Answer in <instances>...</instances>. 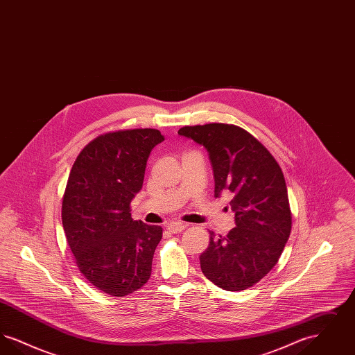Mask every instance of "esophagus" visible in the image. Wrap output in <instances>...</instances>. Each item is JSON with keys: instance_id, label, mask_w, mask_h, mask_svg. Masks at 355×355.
<instances>
[{"instance_id": "34e87169", "label": "esophagus", "mask_w": 355, "mask_h": 355, "mask_svg": "<svg viewBox=\"0 0 355 355\" xmlns=\"http://www.w3.org/2000/svg\"><path fill=\"white\" fill-rule=\"evenodd\" d=\"M166 227H168V230H169L170 233L175 234V233L184 232L186 229V225L185 223H181V222H171Z\"/></svg>"}]
</instances>
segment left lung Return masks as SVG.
<instances>
[{
    "label": "left lung",
    "instance_id": "1",
    "mask_svg": "<svg viewBox=\"0 0 355 355\" xmlns=\"http://www.w3.org/2000/svg\"><path fill=\"white\" fill-rule=\"evenodd\" d=\"M178 135L209 152L214 196H233L236 227L227 236L210 233L200 255L203 275L227 291L246 290L275 266L291 232L284 173L270 152L249 132L229 123L184 126Z\"/></svg>",
    "mask_w": 355,
    "mask_h": 355
}]
</instances>
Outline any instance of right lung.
Listing matches in <instances>:
<instances>
[{
    "label": "right lung",
    "mask_w": 355,
    "mask_h": 355,
    "mask_svg": "<svg viewBox=\"0 0 355 355\" xmlns=\"http://www.w3.org/2000/svg\"><path fill=\"white\" fill-rule=\"evenodd\" d=\"M165 138L157 129L110 132L90 141L73 164L62 198L69 248L85 278L102 293L125 297L152 274L162 227L133 220L146 161Z\"/></svg>",
    "instance_id": "obj_1"
}]
</instances>
